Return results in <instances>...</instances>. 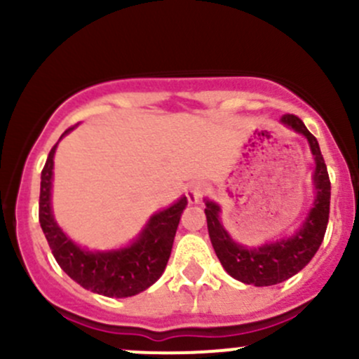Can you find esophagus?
Instances as JSON below:
<instances>
[{"mask_svg": "<svg viewBox=\"0 0 359 359\" xmlns=\"http://www.w3.org/2000/svg\"><path fill=\"white\" fill-rule=\"evenodd\" d=\"M206 193V186L201 182H191L189 186H187V191H186V196L189 203H198L201 201V198L205 196Z\"/></svg>", "mask_w": 359, "mask_h": 359, "instance_id": "1", "label": "esophagus"}]
</instances>
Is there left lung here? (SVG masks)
Returning <instances> with one entry per match:
<instances>
[{
    "label": "left lung",
    "mask_w": 359,
    "mask_h": 359,
    "mask_svg": "<svg viewBox=\"0 0 359 359\" xmlns=\"http://www.w3.org/2000/svg\"><path fill=\"white\" fill-rule=\"evenodd\" d=\"M281 123L306 137L314 163H316L313 175L316 200L300 229L285 240H276L257 248H247L233 241V238L224 229L219 220V205L210 200L205 201L210 241L220 264L234 280L255 285V287L278 285L304 269L323 241L328 215H330V179H328V170L316 137L306 128L302 119L297 116L285 114Z\"/></svg>",
    "instance_id": "obj_1"
}]
</instances>
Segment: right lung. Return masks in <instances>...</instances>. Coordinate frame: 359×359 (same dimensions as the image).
<instances>
[{
    "label": "right lung",
    "mask_w": 359,
    "mask_h": 359,
    "mask_svg": "<svg viewBox=\"0 0 359 359\" xmlns=\"http://www.w3.org/2000/svg\"><path fill=\"white\" fill-rule=\"evenodd\" d=\"M71 130L67 128L62 137ZM55 149L57 144L50 151L41 172L39 224L57 264L76 283L99 295L121 299V297L137 295L149 288L165 271L172 253L180 215L187 206V198L182 196L163 212L154 213L130 247L111 250V252H88L72 243L57 226L52 215L50 198H52Z\"/></svg>",
    "instance_id": "1"
}]
</instances>
